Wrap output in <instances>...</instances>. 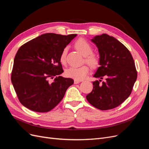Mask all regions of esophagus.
I'll return each mask as SVG.
<instances>
[{
    "label": "esophagus",
    "instance_id": "esophagus-1",
    "mask_svg": "<svg viewBox=\"0 0 149 149\" xmlns=\"http://www.w3.org/2000/svg\"><path fill=\"white\" fill-rule=\"evenodd\" d=\"M80 80H74V84H77L80 82Z\"/></svg>",
    "mask_w": 149,
    "mask_h": 149
}]
</instances>
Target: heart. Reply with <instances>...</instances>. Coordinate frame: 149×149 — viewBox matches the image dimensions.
Instances as JSON below:
<instances>
[{"mask_svg":"<svg viewBox=\"0 0 149 149\" xmlns=\"http://www.w3.org/2000/svg\"><path fill=\"white\" fill-rule=\"evenodd\" d=\"M75 46L80 53L85 56V62L93 68L97 67L99 64V58L97 56L92 54L93 47L90 43L84 39H79L75 43ZM67 48H64L60 56V62L64 64L66 61ZM89 72V68L87 65H82L79 68L71 67L65 72V75L68 77L74 80H81L84 79Z\"/></svg>","mask_w":149,"mask_h":149,"instance_id":"heart-1","label":"heart"}]
</instances>
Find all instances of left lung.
I'll use <instances>...</instances> for the list:
<instances>
[{
  "instance_id": "8db88e82",
  "label": "left lung",
  "mask_w": 149,
  "mask_h": 149,
  "mask_svg": "<svg viewBox=\"0 0 149 149\" xmlns=\"http://www.w3.org/2000/svg\"><path fill=\"white\" fill-rule=\"evenodd\" d=\"M92 42L97 46L100 65L93 75L99 80L93 82V88L86 98L100 110L118 107L131 93L137 74L131 52L116 38L107 34L93 37ZM106 81L99 84L102 77Z\"/></svg>"
}]
</instances>
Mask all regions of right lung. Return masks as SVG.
<instances>
[{
  "mask_svg": "<svg viewBox=\"0 0 149 149\" xmlns=\"http://www.w3.org/2000/svg\"><path fill=\"white\" fill-rule=\"evenodd\" d=\"M76 36L45 33L19 48L11 80L24 107L36 112H48L63 98L74 80L60 75L64 72L60 56Z\"/></svg>",
  "mask_w": 149,
  "mask_h": 149,
  "instance_id": "obj_1",
  "label": "right lung"
}]
</instances>
